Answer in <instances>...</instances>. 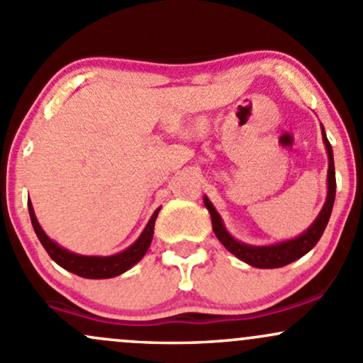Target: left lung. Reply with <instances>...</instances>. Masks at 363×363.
Returning <instances> with one entry per match:
<instances>
[{
    "instance_id": "8db88e82",
    "label": "left lung",
    "mask_w": 363,
    "mask_h": 363,
    "mask_svg": "<svg viewBox=\"0 0 363 363\" xmlns=\"http://www.w3.org/2000/svg\"><path fill=\"white\" fill-rule=\"evenodd\" d=\"M322 139H324L325 150L329 155V170H328V200L324 203V208L318 213L312 225L305 230L301 236L294 238L291 241L281 242L276 246H248L242 245V242L236 241L234 238L229 236V233L225 230L224 224H222L220 217L215 212L212 203L205 198V206L208 208L210 217H212V227L213 233L217 236V240L225 246V250H229L230 253L236 255L238 258L246 264L258 267V269H277V267H284L291 262L298 260V258L303 257L305 253H308L313 246L317 245L320 240L322 233H324L325 225H328L330 212H333L334 198H336V174H334V158H333V148H330V143L328 141V136L324 133V127H322Z\"/></svg>"
}]
</instances>
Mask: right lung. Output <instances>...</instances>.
<instances>
[{
  "label": "right lung",
  "mask_w": 363,
  "mask_h": 363,
  "mask_svg": "<svg viewBox=\"0 0 363 363\" xmlns=\"http://www.w3.org/2000/svg\"><path fill=\"white\" fill-rule=\"evenodd\" d=\"M29 215L33 227L38 234L39 241L45 246L48 255L51 257V260H55L60 267H63L69 272L75 274V276H81L86 279H110L115 276H121V274L129 270L130 267L136 265L145 253L148 252L151 240H153V229H155V220H157V215L160 212V208L151 215L148 225L143 230V234L139 236V240L134 242L130 248H127L125 252L113 255V257H82V255H75L72 252H67L62 246H58L57 242H53L50 238L46 236L45 230L39 225L38 218H35L33 205L29 203Z\"/></svg>",
  "instance_id": "1"
}]
</instances>
